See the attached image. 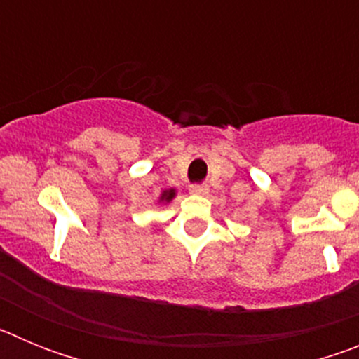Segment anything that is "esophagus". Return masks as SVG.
I'll return each mask as SVG.
<instances>
[{
	"mask_svg": "<svg viewBox=\"0 0 359 359\" xmlns=\"http://www.w3.org/2000/svg\"><path fill=\"white\" fill-rule=\"evenodd\" d=\"M190 192H192V194L203 196V194H207V192H208V187L207 185H192V187H190Z\"/></svg>",
	"mask_w": 359,
	"mask_h": 359,
	"instance_id": "34e87169",
	"label": "esophagus"
}]
</instances>
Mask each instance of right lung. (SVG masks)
Listing matches in <instances>:
<instances>
[{
  "instance_id": "add662e5",
  "label": "right lung",
  "mask_w": 359,
  "mask_h": 359,
  "mask_svg": "<svg viewBox=\"0 0 359 359\" xmlns=\"http://www.w3.org/2000/svg\"><path fill=\"white\" fill-rule=\"evenodd\" d=\"M174 198H176V190H174V189L161 190L160 198H158V203H170Z\"/></svg>"
}]
</instances>
